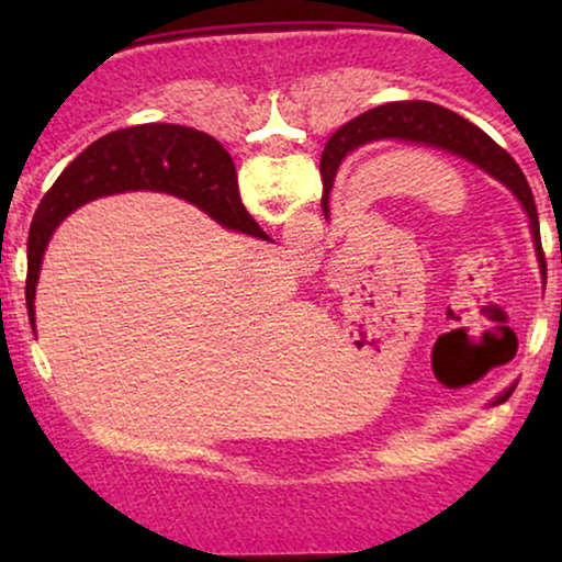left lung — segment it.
I'll list each match as a JSON object with an SVG mask.
<instances>
[{"label": "left lung", "mask_w": 562, "mask_h": 562, "mask_svg": "<svg viewBox=\"0 0 562 562\" xmlns=\"http://www.w3.org/2000/svg\"><path fill=\"white\" fill-rule=\"evenodd\" d=\"M385 137H398V139H417V142H430V145L447 147L451 153H460L473 164H479L481 169H486L492 177L505 182L509 190L518 195L524 203L528 218H531V232L533 240H537V254L541 267H544V254H541L539 245V214L537 203H533L531 187H528L524 171L518 169L513 158L502 150L496 142L488 137L486 132H481L479 126L470 124L468 119L457 115L449 108L436 105V102H423V100H406V102H389V105L372 108L359 115V119L348 121L346 126H340L327 142V153H322V182H325V195H322V211L327 216V198H330V187L338 171V164L353 147L364 145L372 139H385ZM507 393H502L496 402H505L509 398Z\"/></svg>", "instance_id": "obj_1"}]
</instances>
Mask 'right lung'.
Returning a JSON list of instances; mask_svg holds the SVG:
<instances>
[{"label": "right lung", "mask_w": 562, "mask_h": 562, "mask_svg": "<svg viewBox=\"0 0 562 562\" xmlns=\"http://www.w3.org/2000/svg\"><path fill=\"white\" fill-rule=\"evenodd\" d=\"M124 190L171 192L200 205L224 227L267 237L245 211L229 153L209 134L177 124H142L119 128L92 142L53 190L42 198L29 232L25 306L34 325V295L44 248L70 211L100 195Z\"/></svg>", "instance_id": "right-lung-1"}]
</instances>
